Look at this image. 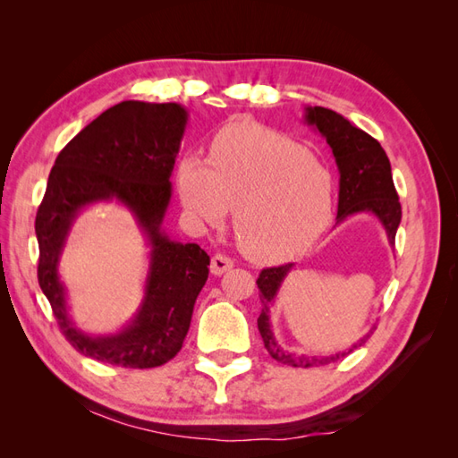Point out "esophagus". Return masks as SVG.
Here are the masks:
<instances>
[{"label": "esophagus", "instance_id": "1", "mask_svg": "<svg viewBox=\"0 0 458 458\" xmlns=\"http://www.w3.org/2000/svg\"><path fill=\"white\" fill-rule=\"evenodd\" d=\"M234 266V261H232L228 256L224 254H214L210 259V271L214 276H222L226 274V271Z\"/></svg>", "mask_w": 458, "mask_h": 458}]
</instances>
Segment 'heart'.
<instances>
[{
    "instance_id": "b5f03b06",
    "label": "heart",
    "mask_w": 458,
    "mask_h": 458,
    "mask_svg": "<svg viewBox=\"0 0 458 458\" xmlns=\"http://www.w3.org/2000/svg\"><path fill=\"white\" fill-rule=\"evenodd\" d=\"M182 207L194 220L218 224L230 207L242 254L281 261L303 254L333 216V174L307 145L259 123H230L210 143V157L182 155Z\"/></svg>"
}]
</instances>
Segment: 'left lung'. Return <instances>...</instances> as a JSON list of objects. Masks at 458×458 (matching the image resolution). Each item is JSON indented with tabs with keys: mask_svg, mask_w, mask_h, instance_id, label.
I'll list each match as a JSON object with an SVG mask.
<instances>
[{
	"mask_svg": "<svg viewBox=\"0 0 458 458\" xmlns=\"http://www.w3.org/2000/svg\"><path fill=\"white\" fill-rule=\"evenodd\" d=\"M305 122L309 125H313V128L323 135L335 155L340 174L336 224L344 222L348 216H354V214H374L386 230L387 242L394 246L395 232L402 222V204L394 187L392 165L386 151L382 149V145H379L372 135H368L366 131L356 128L352 122H348L344 115H340L328 108H320V106H307ZM291 267H293V264L261 269V274L256 281L261 305H264L258 318V328L261 338H264V344L269 356L287 366L310 368L338 362L340 358H344L346 354L354 352L356 348L362 346L369 338V335L374 333L376 327L369 328L362 338L356 340L352 346L343 350V352L328 356H297L279 346L274 336V330H271L269 307L276 303L279 287L289 276Z\"/></svg>",
	"mask_w": 458,
	"mask_h": 458,
	"instance_id": "1",
	"label": "left lung"
}]
</instances>
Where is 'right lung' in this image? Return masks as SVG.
Instances as JSON below:
<instances>
[{
  "label": "right lung",
  "instance_id": "right-lung-1",
  "mask_svg": "<svg viewBox=\"0 0 458 458\" xmlns=\"http://www.w3.org/2000/svg\"><path fill=\"white\" fill-rule=\"evenodd\" d=\"M181 104L125 100L100 114L66 143L48 174L37 210L38 285L63 335L81 354L122 368H157L179 352L189 333L210 258L199 244L167 236L171 173L187 128ZM118 199L148 240L150 271L139 313L120 334L89 335L67 315L57 264L67 232L90 203Z\"/></svg>",
  "mask_w": 458,
  "mask_h": 458
}]
</instances>
